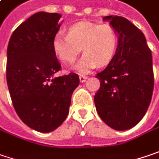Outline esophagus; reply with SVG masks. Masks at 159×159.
<instances>
[{"label": "esophagus", "instance_id": "esophagus-1", "mask_svg": "<svg viewBox=\"0 0 159 159\" xmlns=\"http://www.w3.org/2000/svg\"><path fill=\"white\" fill-rule=\"evenodd\" d=\"M87 79H88V77H87V76H85V75L80 76V82H85Z\"/></svg>", "mask_w": 159, "mask_h": 159}]
</instances>
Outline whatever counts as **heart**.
Listing matches in <instances>:
<instances>
[{
	"mask_svg": "<svg viewBox=\"0 0 159 159\" xmlns=\"http://www.w3.org/2000/svg\"><path fill=\"white\" fill-rule=\"evenodd\" d=\"M117 42V32L112 25L83 21L69 27L67 36L56 34L52 44L56 57L67 65L75 62L81 49L83 56L75 69L85 74L98 64L106 65L113 59Z\"/></svg>",
	"mask_w": 159,
	"mask_h": 159,
	"instance_id": "obj_1",
	"label": "heart"
}]
</instances>
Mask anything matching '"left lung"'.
Instances as JSON below:
<instances>
[{
	"label": "left lung",
	"instance_id": "8db88e82",
	"mask_svg": "<svg viewBox=\"0 0 159 159\" xmlns=\"http://www.w3.org/2000/svg\"><path fill=\"white\" fill-rule=\"evenodd\" d=\"M115 28L118 45L107 67L97 78L95 105L100 118L117 131L129 130L143 118L154 89L152 54L144 34L123 17L103 18Z\"/></svg>",
	"mask_w": 159,
	"mask_h": 159
}]
</instances>
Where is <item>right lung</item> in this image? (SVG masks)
I'll return each mask as SVG.
<instances>
[{
    "mask_svg": "<svg viewBox=\"0 0 159 159\" xmlns=\"http://www.w3.org/2000/svg\"><path fill=\"white\" fill-rule=\"evenodd\" d=\"M58 13L40 11L21 23L7 48L6 77L14 109L21 121L40 132L57 129L66 119L78 74L55 77L61 64L52 50Z\"/></svg>",
    "mask_w": 159,
    "mask_h": 159,
    "instance_id": "1",
    "label": "right lung"
}]
</instances>
